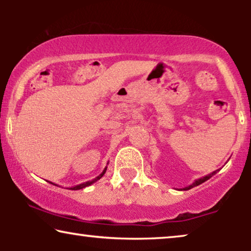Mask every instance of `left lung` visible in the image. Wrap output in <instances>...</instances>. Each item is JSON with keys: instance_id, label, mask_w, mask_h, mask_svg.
<instances>
[{"instance_id": "8db88e82", "label": "left lung", "mask_w": 251, "mask_h": 251, "mask_svg": "<svg viewBox=\"0 0 251 251\" xmlns=\"http://www.w3.org/2000/svg\"><path fill=\"white\" fill-rule=\"evenodd\" d=\"M219 171V169H217V170H215L214 173H211V174H209V175H207V176H204V177H202V178H199V179H197V180H194L193 183H192L191 185H188V186H186V187H184V188H180L181 191H187V190H191V188H193V187H195V186H198V185H200V184H202V183H204L205 180H208V179H210V178L214 176V175H216Z\"/></svg>"}]
</instances>
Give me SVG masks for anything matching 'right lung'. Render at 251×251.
Instances as JSON below:
<instances>
[{
	"mask_svg": "<svg viewBox=\"0 0 251 251\" xmlns=\"http://www.w3.org/2000/svg\"><path fill=\"white\" fill-rule=\"evenodd\" d=\"M107 164H108V162H107ZM106 170H107V166H106L105 168H104V170H102V173L99 175V176H97L96 178H94V179L92 180H89V181H85V183H82V184H78V185H75V186H71V187H67V190H72V191H77V190H81V188H84V187H87V186H90V185H92L94 183H96V181L97 180H99L100 179V178L104 176L105 175V173H106ZM50 184H52V185H56V184H53V183H51V181H49ZM56 186H58V185H56Z\"/></svg>",
	"mask_w": 251,
	"mask_h": 251,
	"instance_id": "obj_1",
	"label": "right lung"
}]
</instances>
